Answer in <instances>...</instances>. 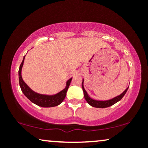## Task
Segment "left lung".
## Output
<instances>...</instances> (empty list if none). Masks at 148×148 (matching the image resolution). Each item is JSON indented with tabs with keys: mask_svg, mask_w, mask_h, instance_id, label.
I'll return each instance as SVG.
<instances>
[{
	"mask_svg": "<svg viewBox=\"0 0 148 148\" xmlns=\"http://www.w3.org/2000/svg\"><path fill=\"white\" fill-rule=\"evenodd\" d=\"M84 80L83 79V82H82V88H83V91H84V97L86 99V101L91 106L95 107V108H106V107H109L112 106V105L115 104V103L118 102L120 100L122 99V98L123 97L124 95L126 94L127 90H128L129 87L125 90V91L123 92V93H121L119 95L115 97L112 98V99H108V100H97L95 99H92L88 95V92H86V90L84 88Z\"/></svg>",
	"mask_w": 148,
	"mask_h": 148,
	"instance_id": "obj_1",
	"label": "left lung"
}]
</instances>
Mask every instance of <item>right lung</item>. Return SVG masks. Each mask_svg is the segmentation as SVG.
<instances>
[{
  "label": "right lung",
  "instance_id": "1",
  "mask_svg": "<svg viewBox=\"0 0 148 148\" xmlns=\"http://www.w3.org/2000/svg\"><path fill=\"white\" fill-rule=\"evenodd\" d=\"M25 56H23V60L19 67L18 69V81H19V86L21 88L22 92L24 95L32 101L33 103L39 106L45 107V108H49V107H53L58 106L63 101L66 97L67 90H68L69 85H70L72 77L66 82V86L63 90L54 95H43L37 93L36 92L33 91L23 81L21 76V70L24 62Z\"/></svg>",
  "mask_w": 148,
  "mask_h": 148
}]
</instances>
